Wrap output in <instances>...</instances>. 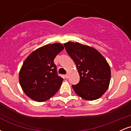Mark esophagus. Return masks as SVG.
<instances>
[{
  "mask_svg": "<svg viewBox=\"0 0 131 131\" xmlns=\"http://www.w3.org/2000/svg\"><path fill=\"white\" fill-rule=\"evenodd\" d=\"M65 78H67V79H68V78H69V73H67V74L65 75Z\"/></svg>",
  "mask_w": 131,
  "mask_h": 131,
  "instance_id": "1",
  "label": "esophagus"
}]
</instances>
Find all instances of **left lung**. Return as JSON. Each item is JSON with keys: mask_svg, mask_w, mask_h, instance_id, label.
Here are the masks:
<instances>
[{"mask_svg": "<svg viewBox=\"0 0 131 131\" xmlns=\"http://www.w3.org/2000/svg\"><path fill=\"white\" fill-rule=\"evenodd\" d=\"M64 46L80 76L79 83L72 85L76 94L86 100L101 97L111 79L110 67L104 57L92 47L77 42L64 43Z\"/></svg>", "mask_w": 131, "mask_h": 131, "instance_id": "8db88e82", "label": "left lung"}]
</instances>
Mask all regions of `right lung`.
<instances>
[{
  "label": "right lung",
  "mask_w": 131,
  "mask_h": 131,
  "mask_svg": "<svg viewBox=\"0 0 131 131\" xmlns=\"http://www.w3.org/2000/svg\"><path fill=\"white\" fill-rule=\"evenodd\" d=\"M64 47L60 43H49L28 55L19 73V82L28 97L38 102L47 100L60 88L63 78L57 74L53 60Z\"/></svg>",
  "instance_id": "1"
}]
</instances>
